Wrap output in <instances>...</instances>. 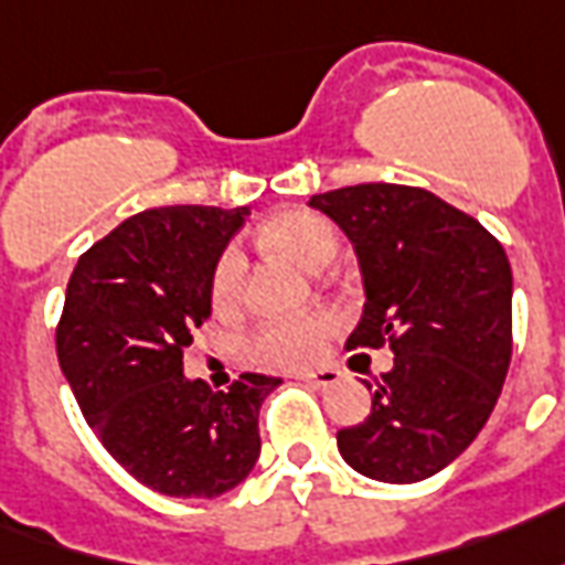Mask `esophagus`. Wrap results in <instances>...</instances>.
Returning <instances> with one entry per match:
<instances>
[{
	"label": "esophagus",
	"instance_id": "obj_1",
	"mask_svg": "<svg viewBox=\"0 0 565 565\" xmlns=\"http://www.w3.org/2000/svg\"><path fill=\"white\" fill-rule=\"evenodd\" d=\"M300 379H303V382H310V385H316V388H331V385L340 382V370H333V367L307 370V373H300Z\"/></svg>",
	"mask_w": 565,
	"mask_h": 565
}]
</instances>
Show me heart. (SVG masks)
Here are the masks:
<instances>
[{"label":"heart","mask_w":565,"mask_h":565,"mask_svg":"<svg viewBox=\"0 0 565 565\" xmlns=\"http://www.w3.org/2000/svg\"><path fill=\"white\" fill-rule=\"evenodd\" d=\"M262 241L277 246L282 253L295 255L300 265L322 270L331 265L337 255V228L331 222L310 213V210H286L274 220L265 222L262 228ZM243 282V255L237 249H225L220 265L213 270V300L220 307L234 303L241 295ZM331 322L324 316H307V319H277V322L262 324L255 331L253 355L265 364H277V367H295V364H307L319 355L324 333Z\"/></svg>","instance_id":"heart-1"}]
</instances>
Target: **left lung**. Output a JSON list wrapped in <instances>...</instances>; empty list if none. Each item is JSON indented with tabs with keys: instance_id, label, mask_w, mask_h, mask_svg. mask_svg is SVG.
<instances>
[{
	"instance_id": "left-lung-1",
	"label": "left lung",
	"mask_w": 565,
	"mask_h": 565,
	"mask_svg": "<svg viewBox=\"0 0 565 565\" xmlns=\"http://www.w3.org/2000/svg\"><path fill=\"white\" fill-rule=\"evenodd\" d=\"M358 255L364 312L349 345L382 343L394 367L373 409L337 434L349 467L413 484L469 448L491 418L512 361V267L479 220L434 192L361 183L310 198Z\"/></svg>"
}]
</instances>
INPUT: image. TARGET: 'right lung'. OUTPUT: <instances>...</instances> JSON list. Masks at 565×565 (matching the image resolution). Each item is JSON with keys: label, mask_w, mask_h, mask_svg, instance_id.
<instances>
[{"label": "right lung", "mask_w": 565, "mask_h": 565, "mask_svg": "<svg viewBox=\"0 0 565 565\" xmlns=\"http://www.w3.org/2000/svg\"><path fill=\"white\" fill-rule=\"evenodd\" d=\"M246 207L143 210L72 270L56 355L86 424L119 467L164 497H220L262 455L258 409L282 379L243 373L228 391L183 373L213 310V270Z\"/></svg>", "instance_id": "add662e5"}]
</instances>
